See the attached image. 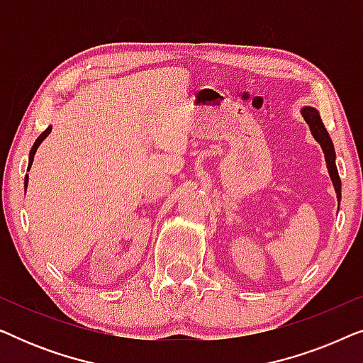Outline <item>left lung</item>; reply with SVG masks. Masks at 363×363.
<instances>
[{"instance_id":"8db88e82","label":"left lung","mask_w":363,"mask_h":363,"mask_svg":"<svg viewBox=\"0 0 363 363\" xmlns=\"http://www.w3.org/2000/svg\"><path fill=\"white\" fill-rule=\"evenodd\" d=\"M302 116H304L306 122L309 123L312 135L315 137V140L320 143L322 150L325 153V162H327V168H329L330 178L334 182L335 191H337V200L340 203V177L337 173V167H335V150L334 145H332V140L327 133L324 123H322V118L319 116V112L315 111L314 107H304L302 108Z\"/></svg>"}]
</instances>
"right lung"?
Listing matches in <instances>:
<instances>
[{
  "mask_svg": "<svg viewBox=\"0 0 363 363\" xmlns=\"http://www.w3.org/2000/svg\"><path fill=\"white\" fill-rule=\"evenodd\" d=\"M49 132H51V127H48L46 130H44L41 135L38 137V140L34 142V145H33V148H31V152H29V167H31V163H33V158H34V153H36V150H38V147H39V143H41L44 138H46L48 135H49ZM29 167H28V170H29ZM26 182H28V177H26Z\"/></svg>",
  "mask_w": 363,
  "mask_h": 363,
  "instance_id": "right-lung-1",
  "label": "right lung"
}]
</instances>
